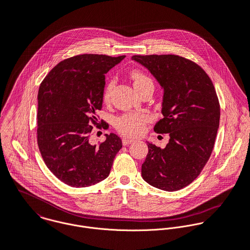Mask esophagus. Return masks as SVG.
Here are the masks:
<instances>
[{
    "label": "esophagus",
    "mask_w": 250,
    "mask_h": 250,
    "mask_svg": "<svg viewBox=\"0 0 250 250\" xmlns=\"http://www.w3.org/2000/svg\"><path fill=\"white\" fill-rule=\"evenodd\" d=\"M133 142H134V140H133V139H130V138H123V139H122V144H123V146H128V145L132 144Z\"/></svg>",
    "instance_id": "esophagus-1"
}]
</instances>
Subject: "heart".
<instances>
[{"label":"heart","instance_id":"b5f03b06","mask_svg":"<svg viewBox=\"0 0 250 250\" xmlns=\"http://www.w3.org/2000/svg\"><path fill=\"white\" fill-rule=\"evenodd\" d=\"M130 78L133 81L134 87L136 90L140 93L143 91L146 87L149 85H153L152 80L147 77L146 74L139 70H134L130 73ZM113 87V82L110 81L106 84L103 100L104 103L107 104L110 101V95L111 90ZM148 122V116L143 113H127L124 114L116 119L115 127L119 133H121L124 136H130V137H136L140 136L144 133L146 123Z\"/></svg>","mask_w":250,"mask_h":250}]
</instances>
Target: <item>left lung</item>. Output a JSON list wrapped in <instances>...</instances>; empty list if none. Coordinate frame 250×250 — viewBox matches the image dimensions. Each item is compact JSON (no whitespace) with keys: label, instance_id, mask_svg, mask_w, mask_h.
<instances>
[{"label":"left lung","instance_id":"8db88e82","mask_svg":"<svg viewBox=\"0 0 250 250\" xmlns=\"http://www.w3.org/2000/svg\"><path fill=\"white\" fill-rule=\"evenodd\" d=\"M132 59L147 68L164 88V117L154 131L169 135L164 149L147 143L143 178L164 191L180 190L199 176L212 152L220 119L215 88L198 64L184 57L153 54Z\"/></svg>","mask_w":250,"mask_h":250}]
</instances>
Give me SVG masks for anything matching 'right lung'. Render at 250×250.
Segmentation results:
<instances>
[{
	"mask_svg": "<svg viewBox=\"0 0 250 250\" xmlns=\"http://www.w3.org/2000/svg\"><path fill=\"white\" fill-rule=\"evenodd\" d=\"M124 57L77 55L58 63L40 85L39 149L50 171L69 186L88 187L106 178L122 147L115 134L105 135L97 146L90 137L93 126L108 129L97 114L103 105L104 74Z\"/></svg>",
	"mask_w": 250,
	"mask_h": 250,
	"instance_id": "obj_1",
	"label": "right lung"
}]
</instances>
